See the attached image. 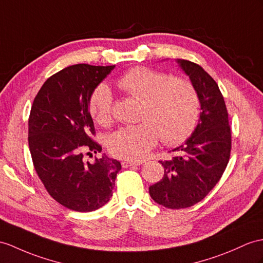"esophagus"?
I'll return each mask as SVG.
<instances>
[{
  "label": "esophagus",
  "instance_id": "34e87169",
  "mask_svg": "<svg viewBox=\"0 0 263 263\" xmlns=\"http://www.w3.org/2000/svg\"><path fill=\"white\" fill-rule=\"evenodd\" d=\"M142 164V162H133V161H123L121 162V165H123V167H129V166H138Z\"/></svg>",
  "mask_w": 263,
  "mask_h": 263
}]
</instances>
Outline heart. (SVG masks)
I'll return each mask as SVG.
<instances>
[{
  "label": "heart",
  "mask_w": 263,
  "mask_h": 263,
  "mask_svg": "<svg viewBox=\"0 0 263 263\" xmlns=\"http://www.w3.org/2000/svg\"><path fill=\"white\" fill-rule=\"evenodd\" d=\"M128 95L142 100L137 125L126 126L108 139V147L115 156L127 161L143 159L158 142L175 145L186 140L194 132L200 117L201 100L193 82L175 78L161 70L136 67L118 81ZM89 110L101 126L111 124L114 99L105 83L95 89Z\"/></svg>",
  "instance_id": "heart-1"
}]
</instances>
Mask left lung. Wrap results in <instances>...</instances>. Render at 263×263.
Segmentation results:
<instances>
[{
	"label": "left lung",
	"instance_id": "1",
	"mask_svg": "<svg viewBox=\"0 0 263 263\" xmlns=\"http://www.w3.org/2000/svg\"><path fill=\"white\" fill-rule=\"evenodd\" d=\"M176 62L194 83L201 114L192 135L176 148L175 156L159 161L164 176L149 186L154 201L167 209L190 208L202 201L220 181L231 152V129L219 86L201 66L189 60Z\"/></svg>",
	"mask_w": 263,
	"mask_h": 263
}]
</instances>
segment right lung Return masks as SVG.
I'll list each match as a JSON object with an SVG mask.
<instances>
[{"instance_id": "right-lung-1", "label": "right lung", "mask_w": 263, "mask_h": 263, "mask_svg": "<svg viewBox=\"0 0 263 263\" xmlns=\"http://www.w3.org/2000/svg\"><path fill=\"white\" fill-rule=\"evenodd\" d=\"M115 66H70L51 76L35 96L29 117V147L37 176L54 200L77 212L109 201L121 165L105 154L95 163L83 156L101 152L89 101Z\"/></svg>"}]
</instances>
